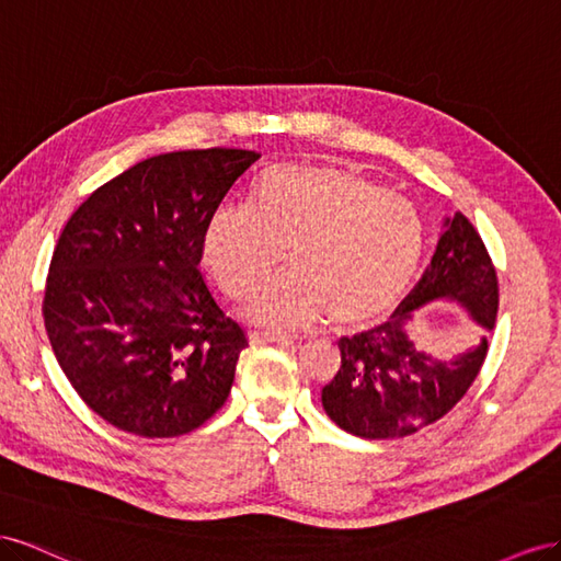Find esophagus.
Listing matches in <instances>:
<instances>
[{
  "mask_svg": "<svg viewBox=\"0 0 561 561\" xmlns=\"http://www.w3.org/2000/svg\"><path fill=\"white\" fill-rule=\"evenodd\" d=\"M249 341L261 345V343H279V345H294L296 339H291V335L286 333H267V331H251L249 333Z\"/></svg>",
  "mask_w": 561,
  "mask_h": 561,
  "instance_id": "1",
  "label": "esophagus"
}]
</instances>
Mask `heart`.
<instances>
[{
	"mask_svg": "<svg viewBox=\"0 0 561 561\" xmlns=\"http://www.w3.org/2000/svg\"><path fill=\"white\" fill-rule=\"evenodd\" d=\"M423 249L413 206L364 175L327 164H275L255 175L244 211L216 209L199 237L202 265L261 327L329 319L335 329L371 324L404 296Z\"/></svg>",
	"mask_w": 561,
	"mask_h": 561,
	"instance_id": "1",
	"label": "heart"
}]
</instances>
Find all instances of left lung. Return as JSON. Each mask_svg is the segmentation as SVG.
Returning <instances> with one entry per match:
<instances>
[{
    "instance_id": "left-lung-1",
    "label": "left lung",
    "mask_w": 561,
    "mask_h": 561,
    "mask_svg": "<svg viewBox=\"0 0 561 561\" xmlns=\"http://www.w3.org/2000/svg\"><path fill=\"white\" fill-rule=\"evenodd\" d=\"M456 301L478 325L480 341L449 360L421 351L408 324L430 301ZM499 312V279L482 237L460 211L446 216L421 282L390 322L341 339V369L322 390L329 419L364 439L413 435L449 413L482 369Z\"/></svg>"
}]
</instances>
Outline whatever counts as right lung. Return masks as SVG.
<instances>
[{
	"instance_id": "right-lung-1",
	"label": "right lung",
	"mask_w": 561,
	"mask_h": 561,
	"mask_svg": "<svg viewBox=\"0 0 561 561\" xmlns=\"http://www.w3.org/2000/svg\"><path fill=\"white\" fill-rule=\"evenodd\" d=\"M259 159L222 148L150 157L62 228L44 327L70 386L110 425L179 437L226 404L247 335L206 289L199 237Z\"/></svg>"
}]
</instances>
